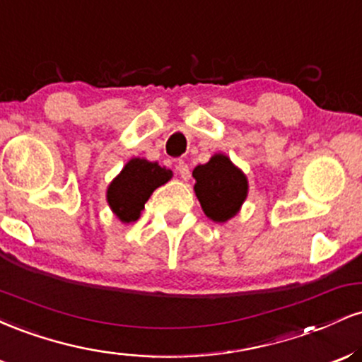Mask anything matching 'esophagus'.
<instances>
[{
    "label": "esophagus",
    "instance_id": "1",
    "mask_svg": "<svg viewBox=\"0 0 362 362\" xmlns=\"http://www.w3.org/2000/svg\"><path fill=\"white\" fill-rule=\"evenodd\" d=\"M177 172H178V175H180V178H184V180H189L190 178V168H189V165L185 163V161H178L177 163Z\"/></svg>",
    "mask_w": 362,
    "mask_h": 362
}]
</instances>
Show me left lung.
Returning <instances> with one entry per match:
<instances>
[{
    "mask_svg": "<svg viewBox=\"0 0 362 362\" xmlns=\"http://www.w3.org/2000/svg\"><path fill=\"white\" fill-rule=\"evenodd\" d=\"M195 195L207 218L224 223L238 213L248 192L247 177L224 155H214L194 168Z\"/></svg>",
    "mask_w": 362,
    "mask_h": 362,
    "instance_id": "left-lung-1",
    "label": "left lung"
}]
</instances>
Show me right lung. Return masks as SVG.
Segmentation results:
<instances>
[{"mask_svg":"<svg viewBox=\"0 0 362 362\" xmlns=\"http://www.w3.org/2000/svg\"><path fill=\"white\" fill-rule=\"evenodd\" d=\"M170 178V170L141 158H132L109 185L107 201L120 221H136L153 190L167 184Z\"/></svg>","mask_w":362,"mask_h":362,"instance_id":"add662e5","label":"right lung"}]
</instances>
